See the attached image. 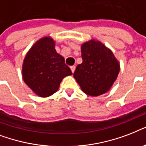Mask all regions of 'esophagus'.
I'll list each match as a JSON object with an SVG mask.
<instances>
[{"label": "esophagus", "mask_w": 146, "mask_h": 146, "mask_svg": "<svg viewBox=\"0 0 146 146\" xmlns=\"http://www.w3.org/2000/svg\"><path fill=\"white\" fill-rule=\"evenodd\" d=\"M70 69H71V71H72V73H74V71H75V70H76V66H71Z\"/></svg>", "instance_id": "obj_1"}]
</instances>
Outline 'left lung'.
Listing matches in <instances>:
<instances>
[{
	"label": "left lung",
	"instance_id": "left-lung-1",
	"mask_svg": "<svg viewBox=\"0 0 146 146\" xmlns=\"http://www.w3.org/2000/svg\"><path fill=\"white\" fill-rule=\"evenodd\" d=\"M82 63L73 73L81 89L91 96L108 92L117 77L120 65L111 50L91 40L81 46Z\"/></svg>",
	"mask_w": 146,
	"mask_h": 146
}]
</instances>
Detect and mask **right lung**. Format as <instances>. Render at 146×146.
Segmentation results:
<instances>
[{
  "mask_svg": "<svg viewBox=\"0 0 146 146\" xmlns=\"http://www.w3.org/2000/svg\"><path fill=\"white\" fill-rule=\"evenodd\" d=\"M51 38H43L32 47L24 60V82L41 97H48L54 93L63 78L72 74L64 58L57 54Z\"/></svg>",
  "mask_w": 146,
  "mask_h": 146,
  "instance_id": "obj_1",
  "label": "right lung"
}]
</instances>
